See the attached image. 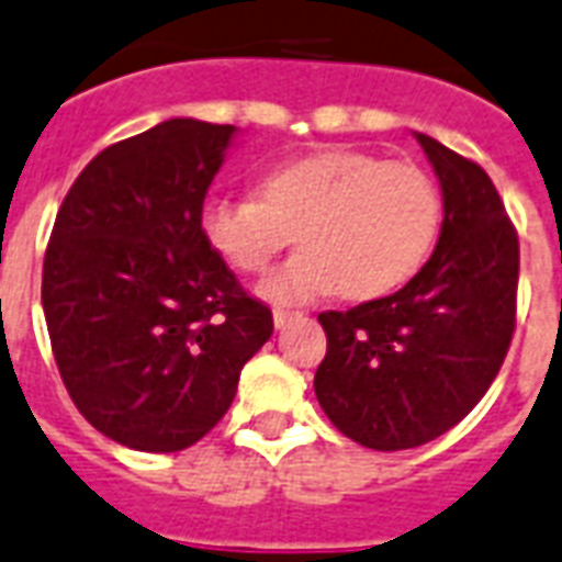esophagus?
<instances>
[{"label":"esophagus","mask_w":562,"mask_h":562,"mask_svg":"<svg viewBox=\"0 0 562 562\" xmlns=\"http://www.w3.org/2000/svg\"><path fill=\"white\" fill-rule=\"evenodd\" d=\"M295 316H299V313L284 311V307H276V311H272V322H276V328H284V325H290Z\"/></svg>","instance_id":"1"}]
</instances>
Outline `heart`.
Instances as JSON below:
<instances>
[{
	"label": "heart",
	"mask_w": 562,
	"mask_h": 562,
	"mask_svg": "<svg viewBox=\"0 0 562 562\" xmlns=\"http://www.w3.org/2000/svg\"><path fill=\"white\" fill-rule=\"evenodd\" d=\"M437 181L407 160L322 149L284 160L258 181V199H211L199 213L204 243L258 276L293 243L302 251L260 281L269 302H311L340 290L372 302L404 286L439 234Z\"/></svg>",
	"instance_id": "b5f03b06"
}]
</instances>
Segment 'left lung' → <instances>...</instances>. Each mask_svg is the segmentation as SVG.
Listing matches in <instances>:
<instances>
[{
  "instance_id": "obj_1",
  "label": "left lung",
  "mask_w": 562,
  "mask_h": 562,
  "mask_svg": "<svg viewBox=\"0 0 562 562\" xmlns=\"http://www.w3.org/2000/svg\"><path fill=\"white\" fill-rule=\"evenodd\" d=\"M442 190L428 263L398 293L319 313L328 337L313 390L334 428L375 451L454 428L498 375L516 328L519 237L484 169L416 134Z\"/></svg>"
}]
</instances>
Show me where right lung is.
I'll use <instances>...</instances> for the list:
<instances>
[{"mask_svg":"<svg viewBox=\"0 0 562 562\" xmlns=\"http://www.w3.org/2000/svg\"><path fill=\"white\" fill-rule=\"evenodd\" d=\"M237 128L190 116L99 151L69 187L43 260L52 351L90 425L120 446H193L272 337L199 228Z\"/></svg>","mask_w":562,"mask_h":562,"instance_id":"1","label":"right lung"}]
</instances>
